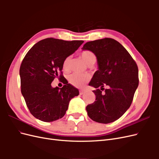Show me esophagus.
Masks as SVG:
<instances>
[{
  "instance_id": "obj_1",
  "label": "esophagus",
  "mask_w": 159,
  "mask_h": 159,
  "mask_svg": "<svg viewBox=\"0 0 159 159\" xmlns=\"http://www.w3.org/2000/svg\"><path fill=\"white\" fill-rule=\"evenodd\" d=\"M85 93V90H80V95H83Z\"/></svg>"
}]
</instances>
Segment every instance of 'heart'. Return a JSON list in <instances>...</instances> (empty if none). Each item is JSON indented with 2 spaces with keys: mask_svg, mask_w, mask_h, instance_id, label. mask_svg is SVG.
Here are the masks:
<instances>
[{
  "mask_svg": "<svg viewBox=\"0 0 159 159\" xmlns=\"http://www.w3.org/2000/svg\"><path fill=\"white\" fill-rule=\"evenodd\" d=\"M81 57L88 66H93L97 60V57L93 52L89 50H84L81 52ZM70 61L71 57L70 56L66 57L63 64H62V69L66 72L68 71L70 69ZM90 79V75L88 74H72L68 76V81L72 85L76 88H82L83 86L88 82Z\"/></svg>",
  "mask_w": 159,
  "mask_h": 159,
  "instance_id": "obj_1",
  "label": "heart"
}]
</instances>
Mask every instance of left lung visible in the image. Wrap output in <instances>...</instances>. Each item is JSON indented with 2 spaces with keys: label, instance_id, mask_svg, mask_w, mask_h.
I'll return each instance as SVG.
<instances>
[{
  "label": "left lung",
  "instance_id": "obj_1",
  "mask_svg": "<svg viewBox=\"0 0 159 159\" xmlns=\"http://www.w3.org/2000/svg\"><path fill=\"white\" fill-rule=\"evenodd\" d=\"M82 50L93 52L98 66L89 84L97 89L93 91L96 96L95 102L86 107L88 116L100 123L116 121L131 106L139 85L136 62L127 50L112 38L88 42ZM105 85L108 88L102 93Z\"/></svg>",
  "mask_w": 159,
  "mask_h": 159
}]
</instances>
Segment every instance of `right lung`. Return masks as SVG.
I'll list each match as a JSON object with an SVG mask.
<instances>
[{
    "mask_svg": "<svg viewBox=\"0 0 159 159\" xmlns=\"http://www.w3.org/2000/svg\"><path fill=\"white\" fill-rule=\"evenodd\" d=\"M84 43L83 40L66 41L46 38L37 42L28 52L20 68L21 93L30 112L44 122H52L64 116L70 101L79 95V90L62 76V64ZM65 85L53 88L54 78Z\"/></svg>",
    "mask_w": 159,
    "mask_h": 159,
    "instance_id": "obj_1",
    "label": "right lung"
}]
</instances>
